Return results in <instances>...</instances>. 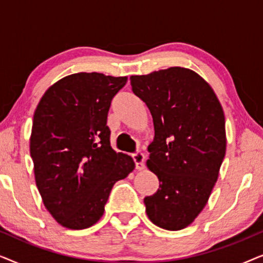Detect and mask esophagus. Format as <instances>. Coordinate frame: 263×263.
Listing matches in <instances>:
<instances>
[{"label":"esophagus","mask_w":263,"mask_h":263,"mask_svg":"<svg viewBox=\"0 0 263 263\" xmlns=\"http://www.w3.org/2000/svg\"><path fill=\"white\" fill-rule=\"evenodd\" d=\"M133 159L135 161V166L138 170H142L145 167V156L142 152H136L133 154Z\"/></svg>","instance_id":"34e87169"}]
</instances>
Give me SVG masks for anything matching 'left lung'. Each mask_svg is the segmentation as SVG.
I'll use <instances>...</instances> for the list:
<instances>
[{
    "mask_svg": "<svg viewBox=\"0 0 263 263\" xmlns=\"http://www.w3.org/2000/svg\"><path fill=\"white\" fill-rule=\"evenodd\" d=\"M130 85L154 125L146 164L159 189L143 200L146 213L161 229L182 230L201 213L218 179L226 151L224 111L210 84L188 68L133 75Z\"/></svg>",
    "mask_w": 263,
    "mask_h": 263,
    "instance_id": "left-lung-1",
    "label": "left lung"
}]
</instances>
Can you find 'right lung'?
I'll use <instances>...</instances> for the list:
<instances>
[{
  "label": "right lung",
  "mask_w": 263,
  "mask_h": 263,
  "mask_svg": "<svg viewBox=\"0 0 263 263\" xmlns=\"http://www.w3.org/2000/svg\"><path fill=\"white\" fill-rule=\"evenodd\" d=\"M127 77L68 75L50 86L34 111L30 139L43 203L64 228L87 229L104 214L115 183L134 170L110 145L107 112Z\"/></svg>",
  "instance_id": "obj_1"
}]
</instances>
